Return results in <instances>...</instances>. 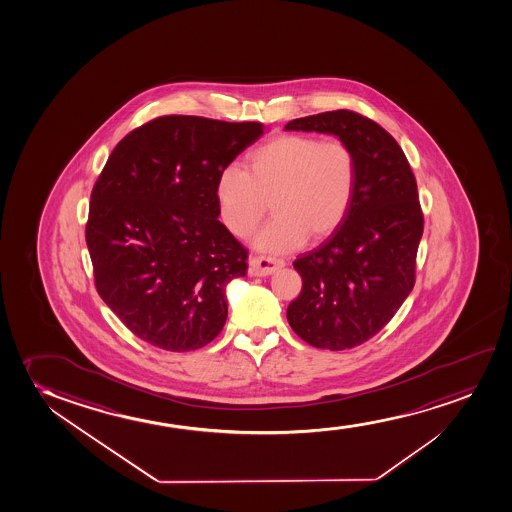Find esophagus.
Segmentation results:
<instances>
[{
  "mask_svg": "<svg viewBox=\"0 0 512 512\" xmlns=\"http://www.w3.org/2000/svg\"><path fill=\"white\" fill-rule=\"evenodd\" d=\"M285 266V262L279 259H273V257H252L250 259V269L248 273L252 276H269L273 274L279 267Z\"/></svg>",
  "mask_w": 512,
  "mask_h": 512,
  "instance_id": "34e87169",
  "label": "esophagus"
}]
</instances>
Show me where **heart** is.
Wrapping results in <instances>:
<instances>
[{
    "instance_id": "b5f03b06",
    "label": "heart",
    "mask_w": 512,
    "mask_h": 512,
    "mask_svg": "<svg viewBox=\"0 0 512 512\" xmlns=\"http://www.w3.org/2000/svg\"><path fill=\"white\" fill-rule=\"evenodd\" d=\"M358 180V160L344 140L281 135L227 166L215 184L220 220L248 238L273 205L274 217L255 238L262 252L286 253L306 239L321 241L346 219Z\"/></svg>"
}]
</instances>
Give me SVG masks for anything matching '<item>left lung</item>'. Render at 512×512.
Here are the masks:
<instances>
[{"label":"left lung","mask_w":512,"mask_h":512,"mask_svg":"<svg viewBox=\"0 0 512 512\" xmlns=\"http://www.w3.org/2000/svg\"><path fill=\"white\" fill-rule=\"evenodd\" d=\"M285 130L335 135L358 160L346 219L293 262L302 292L286 311L307 344L344 351L379 333L415 285L424 233L417 180L391 133L361 114L328 111L292 120Z\"/></svg>","instance_id":"8db88e82"}]
</instances>
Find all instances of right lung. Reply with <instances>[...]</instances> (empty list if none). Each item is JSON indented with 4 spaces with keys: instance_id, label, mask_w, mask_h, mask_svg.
<instances>
[{
    "instance_id": "1",
    "label": "right lung",
    "mask_w": 512,
    "mask_h": 512,
    "mask_svg": "<svg viewBox=\"0 0 512 512\" xmlns=\"http://www.w3.org/2000/svg\"><path fill=\"white\" fill-rule=\"evenodd\" d=\"M266 127L161 116L114 147L95 182L87 246L95 286L130 332L165 351L210 344L248 252L219 220L220 172Z\"/></svg>"
}]
</instances>
